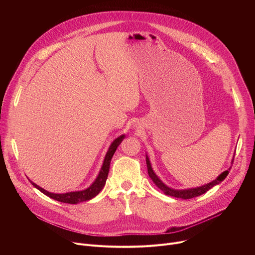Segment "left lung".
<instances>
[{
  "label": "left lung",
  "instance_id": "8db88e82",
  "mask_svg": "<svg viewBox=\"0 0 255 255\" xmlns=\"http://www.w3.org/2000/svg\"><path fill=\"white\" fill-rule=\"evenodd\" d=\"M145 162H146V166H148V173H149V177L152 179V181L155 183V185L158 187L160 190H162L164 192V194L169 195V196H173V197H178V198H183V199H190L196 196L202 195L204 193H206L208 190H210L212 187L218 185L219 183H221L226 177L229 175V170H231V168H229V170H225L223 171L221 175L216 179L212 181L209 184H206L204 186H200V187H196V188H191V189H185V190H176V189H171L169 187H167L165 184H163L157 176L156 173L154 172L152 166H151V162H150V159L148 157V155H145ZM232 163H234V159Z\"/></svg>",
  "mask_w": 255,
  "mask_h": 255
}]
</instances>
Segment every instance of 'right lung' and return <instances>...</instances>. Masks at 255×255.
I'll use <instances>...</instances> for the list:
<instances>
[{
	"label": "right lung",
	"instance_id": "1",
	"mask_svg": "<svg viewBox=\"0 0 255 255\" xmlns=\"http://www.w3.org/2000/svg\"><path fill=\"white\" fill-rule=\"evenodd\" d=\"M125 135H121L118 138H116L113 143L111 144L109 151H107L105 158H104V161L102 164V167L99 171V175L96 178V180L94 181V183L89 187V188L82 190V191H74V192H67V193H62V194H58V193H51L48 192L46 190H44L41 187H39L38 185H36L35 183H32L33 186H35L38 190L41 191L43 194L49 196L52 199H56L58 202L61 203H65V204H78V203H82V202H86V200H90L93 197H95L104 187L107 176H109V171H110V165H111V160L117 150L118 146L120 145V143L122 142V140L124 139Z\"/></svg>",
	"mask_w": 255,
	"mask_h": 255
}]
</instances>
